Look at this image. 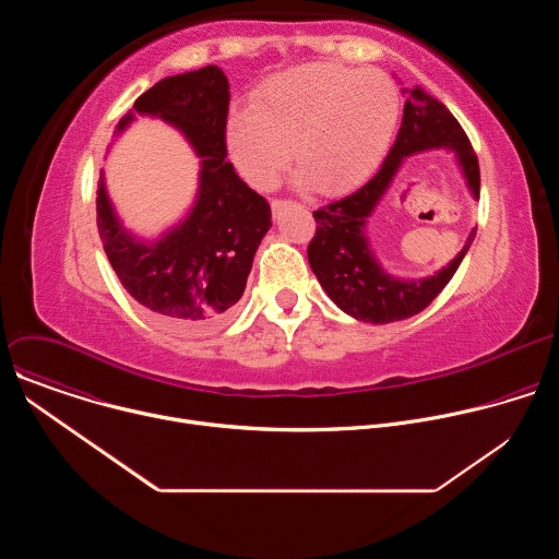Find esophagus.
I'll list each match as a JSON object with an SVG mask.
<instances>
[{
	"label": "esophagus",
	"mask_w": 559,
	"mask_h": 559,
	"mask_svg": "<svg viewBox=\"0 0 559 559\" xmlns=\"http://www.w3.org/2000/svg\"><path fill=\"white\" fill-rule=\"evenodd\" d=\"M287 203H289V201H281V199H274V201H272V210H274V214H278V212H281V210L287 205Z\"/></svg>",
	"instance_id": "esophagus-1"
}]
</instances>
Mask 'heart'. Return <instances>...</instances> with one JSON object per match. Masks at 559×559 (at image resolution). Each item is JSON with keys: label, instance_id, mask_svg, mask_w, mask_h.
Returning a JSON list of instances; mask_svg holds the SVG:
<instances>
[{"label": "heart", "instance_id": "1", "mask_svg": "<svg viewBox=\"0 0 559 559\" xmlns=\"http://www.w3.org/2000/svg\"><path fill=\"white\" fill-rule=\"evenodd\" d=\"M401 99L378 70L305 63L274 74L252 95L250 112L227 121L236 170L272 190L294 162L296 183L338 194L362 183L391 143Z\"/></svg>", "mask_w": 559, "mask_h": 559}]
</instances>
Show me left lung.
<instances>
[{
	"label": "left lung",
	"instance_id": "left-lung-1",
	"mask_svg": "<svg viewBox=\"0 0 559 559\" xmlns=\"http://www.w3.org/2000/svg\"><path fill=\"white\" fill-rule=\"evenodd\" d=\"M407 95L403 123L380 173L349 197L313 212L316 236L307 248L311 272L325 294L356 321L384 325L420 313L447 287L468 252L475 227L464 248L447 267L431 276L403 278L382 267L371 250L367 223L393 183L405 158L427 150H449L466 190L480 199V166L457 119L420 86L403 88Z\"/></svg>",
	"mask_w": 559,
	"mask_h": 559
}]
</instances>
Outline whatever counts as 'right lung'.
<instances>
[{"label":"right lung","instance_id":"add662e5","mask_svg":"<svg viewBox=\"0 0 559 559\" xmlns=\"http://www.w3.org/2000/svg\"><path fill=\"white\" fill-rule=\"evenodd\" d=\"M227 106V76L218 66H205L162 79L119 119L115 136L136 117H152L179 130L201 158L190 210L156 238L136 236L123 225L104 173L97 190L99 236L121 285L158 321L186 334L227 321L272 227L270 203L225 158Z\"/></svg>","mask_w":559,"mask_h":559}]
</instances>
